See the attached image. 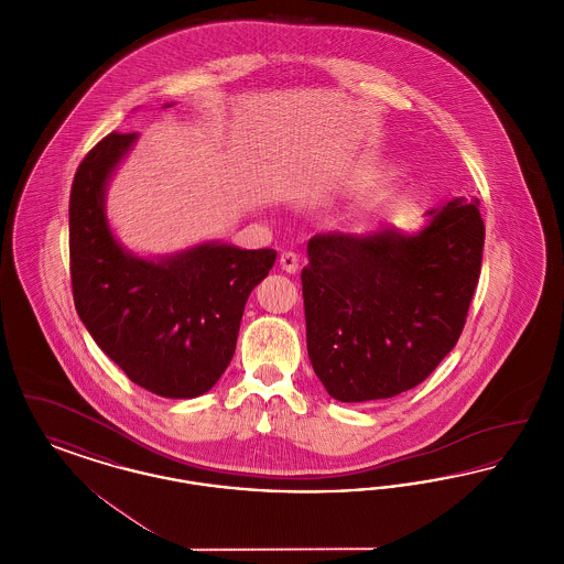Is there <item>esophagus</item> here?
Instances as JSON below:
<instances>
[{
    "label": "esophagus",
    "instance_id": "obj_1",
    "mask_svg": "<svg viewBox=\"0 0 564 564\" xmlns=\"http://www.w3.org/2000/svg\"><path fill=\"white\" fill-rule=\"evenodd\" d=\"M281 269L285 270V272H290V274H294L297 272V267H300V260H297V256H295L294 251H285V253H281Z\"/></svg>",
    "mask_w": 564,
    "mask_h": 564
}]
</instances>
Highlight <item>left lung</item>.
<instances>
[{
	"mask_svg": "<svg viewBox=\"0 0 564 564\" xmlns=\"http://www.w3.org/2000/svg\"><path fill=\"white\" fill-rule=\"evenodd\" d=\"M480 200L456 196L405 232H332L302 269L308 359L338 402L389 400L421 384L463 332L482 264Z\"/></svg>",
	"mask_w": 564,
	"mask_h": 564,
	"instance_id": "8db88e82",
	"label": "left lung"
}]
</instances>
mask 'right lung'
Here are the masks:
<instances>
[{
  "label": "right lung",
  "mask_w": 564,
  "mask_h": 564,
  "mask_svg": "<svg viewBox=\"0 0 564 564\" xmlns=\"http://www.w3.org/2000/svg\"><path fill=\"white\" fill-rule=\"evenodd\" d=\"M137 137L109 133L74 177V302L93 340L134 384L161 398L192 400L207 393L232 361L245 302L269 274L276 251L219 241L156 258L127 249L109 226L106 196Z\"/></svg>",
  "instance_id": "obj_1"
}]
</instances>
